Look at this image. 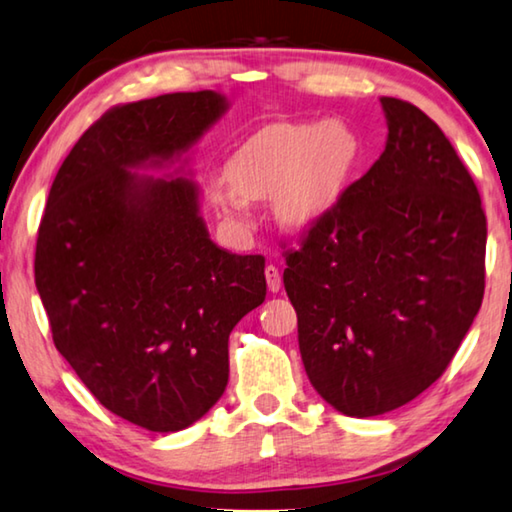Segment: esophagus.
<instances>
[{
    "label": "esophagus",
    "mask_w": 512,
    "mask_h": 512,
    "mask_svg": "<svg viewBox=\"0 0 512 512\" xmlns=\"http://www.w3.org/2000/svg\"><path fill=\"white\" fill-rule=\"evenodd\" d=\"M264 275H266V285H269L271 294H278L280 287H282V278H280L278 266L269 264V266H266V269H264Z\"/></svg>",
    "instance_id": "34e87169"
}]
</instances>
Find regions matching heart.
<instances>
[{
    "mask_svg": "<svg viewBox=\"0 0 512 512\" xmlns=\"http://www.w3.org/2000/svg\"><path fill=\"white\" fill-rule=\"evenodd\" d=\"M362 161L358 134L342 120L275 123L241 141L225 161V180L212 198L227 216L241 214L246 200L273 198L282 223L310 227L344 200Z\"/></svg>",
    "mask_w": 512,
    "mask_h": 512,
    "instance_id": "b5f03b06",
    "label": "heart"
}]
</instances>
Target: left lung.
<instances>
[{"label": "left lung", "instance_id": "obj_1", "mask_svg": "<svg viewBox=\"0 0 512 512\" xmlns=\"http://www.w3.org/2000/svg\"><path fill=\"white\" fill-rule=\"evenodd\" d=\"M387 143L285 255L307 378L348 417L396 410L449 367L481 310L488 223L444 132L380 97Z\"/></svg>", "mask_w": 512, "mask_h": 512}]
</instances>
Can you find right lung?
<instances>
[{"instance_id":"right-lung-1","label":"right lung","mask_w":512,"mask_h":512,"mask_svg":"<svg viewBox=\"0 0 512 512\" xmlns=\"http://www.w3.org/2000/svg\"><path fill=\"white\" fill-rule=\"evenodd\" d=\"M230 109L216 91L113 107L63 161L36 241L52 339L113 415L154 433L191 426L221 399L227 339L264 303L262 255L209 239L189 164Z\"/></svg>"}]
</instances>
